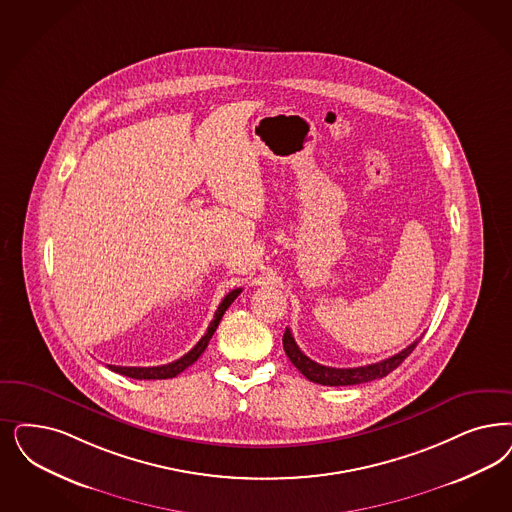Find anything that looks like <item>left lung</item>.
<instances>
[{
    "label": "left lung",
    "mask_w": 512,
    "mask_h": 512,
    "mask_svg": "<svg viewBox=\"0 0 512 512\" xmlns=\"http://www.w3.org/2000/svg\"><path fill=\"white\" fill-rule=\"evenodd\" d=\"M418 342H420V338L414 340L403 352L395 353V355H391L380 363H372L367 367H355V369H333V367L319 365V363L312 361L310 357H306L304 353L300 352V348L289 329H285V333H283V350L287 353L289 361L310 382H316L321 386H355V384H365V382L384 378V376H388L389 372L395 371L405 361L406 357L414 352Z\"/></svg>",
    "instance_id": "left-lung-1"
}]
</instances>
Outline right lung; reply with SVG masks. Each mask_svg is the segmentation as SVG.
I'll return each mask as SVG.
<instances>
[{"label": "right lung", "instance_id": "right-lung-1", "mask_svg": "<svg viewBox=\"0 0 512 512\" xmlns=\"http://www.w3.org/2000/svg\"><path fill=\"white\" fill-rule=\"evenodd\" d=\"M240 293H242L240 287H238V289H232L229 295L221 300V304H219V308H217V312H215V316H213L212 323H210L206 335L198 340V344L194 346L191 352L185 353V355L179 357L177 361H172V363H168V365H160V367H117V365H107V367L113 372H119V374L128 376V378H134V380H166V378H174L179 372H183L187 367H191L194 361L208 348V342H210V338H212L213 333H215V329H217L219 321L223 318V314L227 312V308H229L230 304L234 302V299H236Z\"/></svg>", "mask_w": 512, "mask_h": 512}]
</instances>
